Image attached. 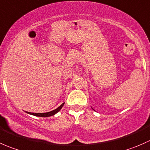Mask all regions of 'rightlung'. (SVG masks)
Returning <instances> with one entry per match:
<instances>
[{
  "label": "right lung",
  "instance_id": "right-lung-1",
  "mask_svg": "<svg viewBox=\"0 0 150 150\" xmlns=\"http://www.w3.org/2000/svg\"><path fill=\"white\" fill-rule=\"evenodd\" d=\"M64 103H62V104L60 105V106H59L58 108H57L56 109H54V110H53V111H51V112H46V113H32V112H26L28 114H29V115H34V116H36V117H48L53 116V115H54L55 114H57V112H58L59 111H60V109H62V107L63 106Z\"/></svg>",
  "mask_w": 150,
  "mask_h": 150
}]
</instances>
